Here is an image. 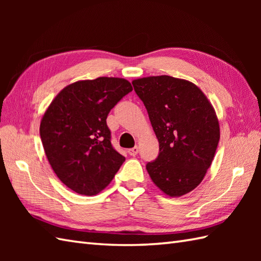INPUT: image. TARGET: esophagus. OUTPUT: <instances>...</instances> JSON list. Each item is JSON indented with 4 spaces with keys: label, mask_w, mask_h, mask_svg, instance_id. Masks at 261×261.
<instances>
[{
    "label": "esophagus",
    "mask_w": 261,
    "mask_h": 261,
    "mask_svg": "<svg viewBox=\"0 0 261 261\" xmlns=\"http://www.w3.org/2000/svg\"><path fill=\"white\" fill-rule=\"evenodd\" d=\"M127 152H129V154L130 156H137V153L139 152V147H134V148H131V149H129V150H127Z\"/></svg>",
    "instance_id": "34e87169"
}]
</instances>
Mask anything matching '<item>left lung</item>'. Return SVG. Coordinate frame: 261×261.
<instances>
[{"label": "left lung", "mask_w": 261, "mask_h": 261, "mask_svg": "<svg viewBox=\"0 0 261 261\" xmlns=\"http://www.w3.org/2000/svg\"><path fill=\"white\" fill-rule=\"evenodd\" d=\"M159 142L149 176L170 197L192 192L203 180L220 140L215 111L205 94L186 80L162 75L132 82Z\"/></svg>", "instance_id": "left-lung-1"}]
</instances>
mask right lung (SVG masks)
I'll list each match as a JSON object with an SVG mask.
<instances>
[{
  "instance_id": "add662e5",
  "label": "right lung",
  "mask_w": 261,
  "mask_h": 261,
  "mask_svg": "<svg viewBox=\"0 0 261 261\" xmlns=\"http://www.w3.org/2000/svg\"><path fill=\"white\" fill-rule=\"evenodd\" d=\"M131 91L130 82L118 77L79 81L63 88L46 110L42 146L55 174L71 191L96 195L124 163L111 143L107 118Z\"/></svg>"
}]
</instances>
